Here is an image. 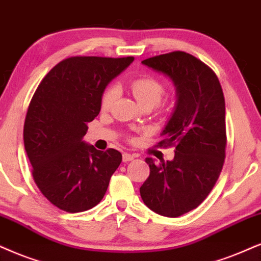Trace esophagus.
Listing matches in <instances>:
<instances>
[{
  "label": "esophagus",
  "mask_w": 261,
  "mask_h": 261,
  "mask_svg": "<svg viewBox=\"0 0 261 261\" xmlns=\"http://www.w3.org/2000/svg\"><path fill=\"white\" fill-rule=\"evenodd\" d=\"M134 159H135V155L130 154V153H123V161H125V163H126V161L134 160Z\"/></svg>",
  "instance_id": "esophagus-1"
}]
</instances>
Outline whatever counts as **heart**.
<instances>
[{"mask_svg": "<svg viewBox=\"0 0 261 261\" xmlns=\"http://www.w3.org/2000/svg\"><path fill=\"white\" fill-rule=\"evenodd\" d=\"M130 89L135 98L142 107H154L161 101L165 94V87L159 79L153 75H141L130 82ZM118 97V88L115 85H110L101 98V106L103 110L112 107Z\"/></svg>", "mask_w": 261, "mask_h": 261, "instance_id": "b5f03b06", "label": "heart"}]
</instances>
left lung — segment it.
I'll return each mask as SVG.
<instances>
[{
    "label": "left lung",
    "instance_id": "8db88e82",
    "mask_svg": "<svg viewBox=\"0 0 261 261\" xmlns=\"http://www.w3.org/2000/svg\"><path fill=\"white\" fill-rule=\"evenodd\" d=\"M142 64L170 78L176 106L160 146H176L171 161L147 158L150 173L140 188L148 208L176 217L196 208L211 193L225 159V100L214 72L193 55L173 51Z\"/></svg>",
    "mask_w": 261,
    "mask_h": 261
}]
</instances>
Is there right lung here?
Here are the masks:
<instances>
[{
	"label": "right lung",
	"mask_w": 261,
	"mask_h": 261,
	"mask_svg": "<svg viewBox=\"0 0 261 261\" xmlns=\"http://www.w3.org/2000/svg\"><path fill=\"white\" fill-rule=\"evenodd\" d=\"M134 61L74 57L59 62L42 79L26 114L24 144L38 189L66 212H83L103 199L120 151L97 150L83 141L97 117L112 79Z\"/></svg>",
	"instance_id": "1"
}]
</instances>
